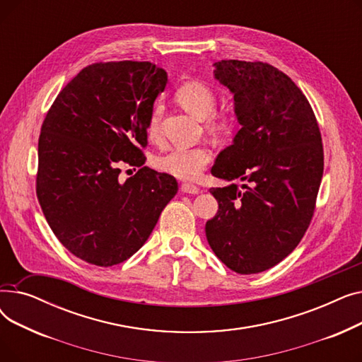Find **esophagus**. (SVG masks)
<instances>
[{
  "label": "esophagus",
  "mask_w": 362,
  "mask_h": 362,
  "mask_svg": "<svg viewBox=\"0 0 362 362\" xmlns=\"http://www.w3.org/2000/svg\"><path fill=\"white\" fill-rule=\"evenodd\" d=\"M182 192H185V194H192V195H195V194H198L199 192V187L197 186V185H194V183H182Z\"/></svg>",
  "instance_id": "obj_1"
}]
</instances>
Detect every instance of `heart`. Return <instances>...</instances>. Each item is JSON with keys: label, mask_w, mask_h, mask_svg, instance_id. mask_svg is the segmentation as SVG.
Returning <instances> with one entry per match:
<instances>
[{"label": "heart", "mask_w": 362, "mask_h": 362, "mask_svg": "<svg viewBox=\"0 0 362 362\" xmlns=\"http://www.w3.org/2000/svg\"><path fill=\"white\" fill-rule=\"evenodd\" d=\"M176 98L189 112L205 119L208 129L216 135L224 136L235 129V116L230 111L216 110L217 92L201 81H187L176 90ZM163 105L154 103L146 122V138L151 142L160 139ZM213 151L210 145L198 144L194 146H175L156 158V165L167 175L185 180H194L201 176L202 171L211 163Z\"/></svg>", "instance_id": "1"}]
</instances>
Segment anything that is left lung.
Segmentation results:
<instances>
[{"label": "left lung", "instance_id": "obj_1", "mask_svg": "<svg viewBox=\"0 0 362 362\" xmlns=\"http://www.w3.org/2000/svg\"><path fill=\"white\" fill-rule=\"evenodd\" d=\"M216 78L233 92L242 127L216 160V177L246 182L211 187L217 214L205 224L214 254L239 274L269 270L305 235L325 168L321 133L295 82L262 62L221 60Z\"/></svg>", "mask_w": 362, "mask_h": 362}]
</instances>
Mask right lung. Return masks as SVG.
Returning a JSON list of instances; mask_svg holds the SVG:
<instances>
[{
    "mask_svg": "<svg viewBox=\"0 0 362 362\" xmlns=\"http://www.w3.org/2000/svg\"><path fill=\"white\" fill-rule=\"evenodd\" d=\"M167 71L149 62L83 67L57 95L37 142L36 197L64 248L111 267L149 238L177 180L145 164L146 122ZM139 171L120 182L124 164ZM135 170V168H133Z\"/></svg>",
    "mask_w": 362,
    "mask_h": 362,
    "instance_id": "add662e5",
    "label": "right lung"
}]
</instances>
